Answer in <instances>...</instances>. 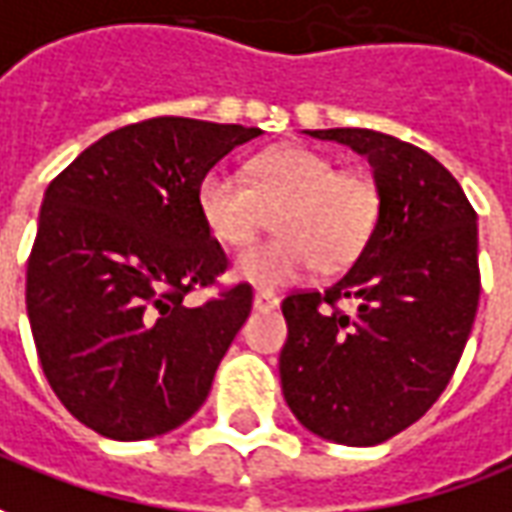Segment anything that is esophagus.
I'll return each instance as SVG.
<instances>
[{
	"label": "esophagus",
	"instance_id": "obj_1",
	"mask_svg": "<svg viewBox=\"0 0 512 512\" xmlns=\"http://www.w3.org/2000/svg\"><path fill=\"white\" fill-rule=\"evenodd\" d=\"M253 306H256L259 312H270V309H276L278 306V298L273 295V292L259 290L256 295H253Z\"/></svg>",
	"mask_w": 512,
	"mask_h": 512
}]
</instances>
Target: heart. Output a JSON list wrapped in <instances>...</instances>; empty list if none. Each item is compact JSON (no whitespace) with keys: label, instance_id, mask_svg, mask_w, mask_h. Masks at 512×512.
<instances>
[{"label":"heart","instance_id":"heart-1","mask_svg":"<svg viewBox=\"0 0 512 512\" xmlns=\"http://www.w3.org/2000/svg\"><path fill=\"white\" fill-rule=\"evenodd\" d=\"M197 211L209 234L239 248L276 211L278 236L234 259V276L259 290H278L323 270H343L365 253L382 217V192L365 172L340 169L326 153L284 147L245 167V178L211 169L197 189Z\"/></svg>","mask_w":512,"mask_h":512}]
</instances>
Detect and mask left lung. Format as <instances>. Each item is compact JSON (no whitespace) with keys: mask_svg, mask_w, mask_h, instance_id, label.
I'll return each instance as SVG.
<instances>
[{"mask_svg":"<svg viewBox=\"0 0 512 512\" xmlns=\"http://www.w3.org/2000/svg\"><path fill=\"white\" fill-rule=\"evenodd\" d=\"M365 155L382 217L365 253L323 292H290L278 370L309 432L376 446L440 398L479 306L477 211L449 169L421 147L368 128L309 130ZM343 300L358 303L348 316Z\"/></svg>","mask_w":512,"mask_h":512,"instance_id":"obj_1","label":"left lung"}]
</instances>
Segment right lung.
Wrapping results in <instances>:
<instances>
[{
	"mask_svg": "<svg viewBox=\"0 0 512 512\" xmlns=\"http://www.w3.org/2000/svg\"><path fill=\"white\" fill-rule=\"evenodd\" d=\"M262 130L155 116L114 130L52 178L27 259V317L52 393L111 440L189 421L250 315V284L197 211L209 169Z\"/></svg>",
	"mask_w": 512,
	"mask_h": 512,
	"instance_id": "1",
	"label": "right lung"
}]
</instances>
